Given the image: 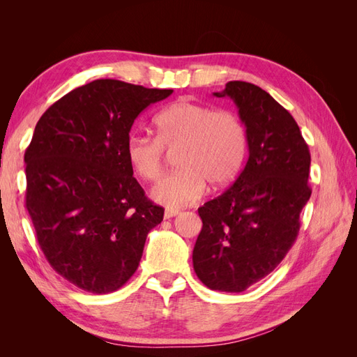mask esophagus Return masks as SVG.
Wrapping results in <instances>:
<instances>
[{"mask_svg":"<svg viewBox=\"0 0 357 357\" xmlns=\"http://www.w3.org/2000/svg\"><path fill=\"white\" fill-rule=\"evenodd\" d=\"M177 214H178L177 210H167L165 214H164V218H165V219H171V218H176Z\"/></svg>","mask_w":357,"mask_h":357,"instance_id":"esophagus-1","label":"esophagus"}]
</instances>
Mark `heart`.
<instances>
[{"label": "heart", "instance_id": "b5f03b06", "mask_svg": "<svg viewBox=\"0 0 357 357\" xmlns=\"http://www.w3.org/2000/svg\"><path fill=\"white\" fill-rule=\"evenodd\" d=\"M156 137L131 134L125 153L129 167L146 181L164 172V150L176 152L177 172L162 180L152 198L177 210L202 198L205 189H222L238 174L247 152V132L241 119L228 110L180 98L153 117Z\"/></svg>", "mask_w": 357, "mask_h": 357}]
</instances>
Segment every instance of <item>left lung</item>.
Segmentation results:
<instances>
[{
	"label": "left lung",
	"instance_id": "left-lung-1",
	"mask_svg": "<svg viewBox=\"0 0 357 357\" xmlns=\"http://www.w3.org/2000/svg\"><path fill=\"white\" fill-rule=\"evenodd\" d=\"M213 95L238 109L248 159L228 190L198 208L192 261L208 289L238 294L273 273L294 245L311 197V156L295 119L259 86L235 80Z\"/></svg>",
	"mask_w": 357,
	"mask_h": 357
}]
</instances>
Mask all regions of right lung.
<instances>
[{
    "label": "right lung",
    "instance_id": "1",
    "mask_svg": "<svg viewBox=\"0 0 357 357\" xmlns=\"http://www.w3.org/2000/svg\"><path fill=\"white\" fill-rule=\"evenodd\" d=\"M171 93L95 80L63 95L36 126L25 152L26 208L52 268L84 291L122 287L164 219L132 177L125 146L138 114Z\"/></svg>",
    "mask_w": 357,
    "mask_h": 357
}]
</instances>
